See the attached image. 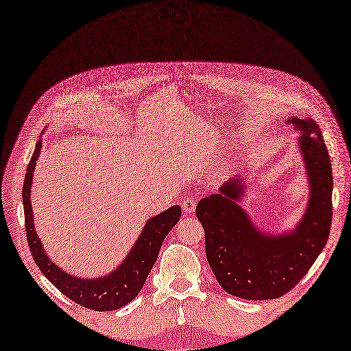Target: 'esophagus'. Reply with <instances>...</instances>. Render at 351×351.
<instances>
[{
	"instance_id": "esophagus-1",
	"label": "esophagus",
	"mask_w": 351,
	"mask_h": 351,
	"mask_svg": "<svg viewBox=\"0 0 351 351\" xmlns=\"http://www.w3.org/2000/svg\"><path fill=\"white\" fill-rule=\"evenodd\" d=\"M182 210L185 214H193L196 210V200L193 196H185L182 199Z\"/></svg>"
}]
</instances>
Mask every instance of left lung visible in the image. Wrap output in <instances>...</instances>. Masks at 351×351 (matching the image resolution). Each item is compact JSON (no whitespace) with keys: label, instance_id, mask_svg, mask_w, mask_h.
<instances>
[{"label":"left lung","instance_id":"obj_1","mask_svg":"<svg viewBox=\"0 0 351 351\" xmlns=\"http://www.w3.org/2000/svg\"><path fill=\"white\" fill-rule=\"evenodd\" d=\"M289 123L302 132L299 146L311 190L306 211L293 232L273 235L255 228L238 205L244 193L240 178L196 206L208 264L220 287L240 299L270 300L287 294L315 263L330 234L333 176L322 131L311 119L294 117Z\"/></svg>","mask_w":351,"mask_h":351}]
</instances>
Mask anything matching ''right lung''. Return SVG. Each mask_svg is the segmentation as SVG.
Wrapping results in <instances>:
<instances>
[{
    "label": "right lung",
    "mask_w": 351,
    "mask_h": 351,
    "mask_svg": "<svg viewBox=\"0 0 351 351\" xmlns=\"http://www.w3.org/2000/svg\"><path fill=\"white\" fill-rule=\"evenodd\" d=\"M42 138H39L28 162L24 187H22V202L25 213V230L29 250L37 267L52 285L62 293L87 309L93 311H116L136 299L143 288L146 278L154 267L161 249L164 238L181 219V206L173 205L164 213L149 219L141 230L138 240L132 245L128 255L114 271L96 279H84L63 271L48 258L43 245L36 234L33 223V208L29 202V191L33 185V175L37 158L40 155Z\"/></svg>",
    "instance_id": "1"
}]
</instances>
